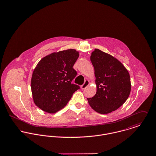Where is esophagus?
I'll return each instance as SVG.
<instances>
[{"instance_id":"1","label":"esophagus","mask_w":156,"mask_h":156,"mask_svg":"<svg viewBox=\"0 0 156 156\" xmlns=\"http://www.w3.org/2000/svg\"><path fill=\"white\" fill-rule=\"evenodd\" d=\"M89 84H90V82L88 81V80H86L85 82H84V83L81 86V88L82 90H84V88H86L89 85Z\"/></svg>"}]
</instances>
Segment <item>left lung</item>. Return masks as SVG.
<instances>
[{"label":"left lung","instance_id":"obj_1","mask_svg":"<svg viewBox=\"0 0 156 156\" xmlns=\"http://www.w3.org/2000/svg\"><path fill=\"white\" fill-rule=\"evenodd\" d=\"M90 60L94 69L97 90L93 98H87L88 104L98 113H111L119 108L129 96V73L116 58L99 49L92 52Z\"/></svg>","mask_w":156,"mask_h":156}]
</instances>
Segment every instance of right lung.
<instances>
[{"instance_id": "obj_1", "label": "right lung", "mask_w": 156, "mask_h": 156, "mask_svg": "<svg viewBox=\"0 0 156 156\" xmlns=\"http://www.w3.org/2000/svg\"><path fill=\"white\" fill-rule=\"evenodd\" d=\"M78 51L68 49L52 52L37 64L31 79L32 97L42 111L54 114L63 108L80 86L71 82L76 75L73 66Z\"/></svg>"}]
</instances>
